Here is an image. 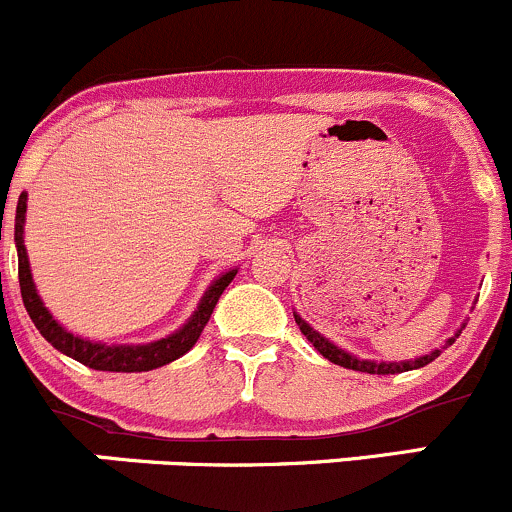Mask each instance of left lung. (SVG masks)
<instances>
[{
	"label": "left lung",
	"instance_id": "obj_1",
	"mask_svg": "<svg viewBox=\"0 0 512 512\" xmlns=\"http://www.w3.org/2000/svg\"><path fill=\"white\" fill-rule=\"evenodd\" d=\"M294 319H297L299 331L304 333V336L309 338L311 343H314V348H316V351H319L321 355H324V358L331 360V363L341 365V368H348V370H360V373H370V375H395V373H407V370L424 368V365L432 363V360L437 358V355L441 353V351H432V353L422 355V358L402 360V363H375V360H360V358H355V355H351V353L341 351V348H338V346H333V343L328 341V338H324V336H321L319 331H314V328H311L309 324H306V321L301 319L299 314H294ZM459 333H461V331H456L454 336H451L449 341H446V346H451V343H454L456 338H459ZM446 346H444V348H446Z\"/></svg>",
	"mask_w": 512,
	"mask_h": 512
}]
</instances>
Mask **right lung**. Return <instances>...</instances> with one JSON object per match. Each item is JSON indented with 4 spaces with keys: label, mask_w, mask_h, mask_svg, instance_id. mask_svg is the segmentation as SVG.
Segmentation results:
<instances>
[{
    "label": "right lung",
    "mask_w": 512,
    "mask_h": 512,
    "mask_svg": "<svg viewBox=\"0 0 512 512\" xmlns=\"http://www.w3.org/2000/svg\"><path fill=\"white\" fill-rule=\"evenodd\" d=\"M24 220H26V193H21L19 203H16V218H14V242H16V255H19V287L21 299H24L26 311H29L31 321L39 328L41 336L51 343L56 351H61L68 358L78 360V363L88 365L93 370H110V373H144V370L161 368V365L171 363V360L181 358V355L191 351L196 346L198 336L206 328L208 319H211L215 304H218L220 294L225 292L238 270H230L220 274L218 279L208 287L203 294L201 304L193 311L191 319L186 321L179 331L169 333L166 338H159L154 343H142V346H105V343L88 341V338L73 336L66 331L43 306V301L36 292L34 277H31L29 255L24 247Z\"/></svg>",
    "instance_id": "1"
}]
</instances>
